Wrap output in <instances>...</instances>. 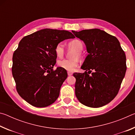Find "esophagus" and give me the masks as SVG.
Wrapping results in <instances>:
<instances>
[{"instance_id":"obj_1","label":"esophagus","mask_w":135,"mask_h":135,"mask_svg":"<svg viewBox=\"0 0 135 135\" xmlns=\"http://www.w3.org/2000/svg\"><path fill=\"white\" fill-rule=\"evenodd\" d=\"M67 74H68V76H71V75L73 74V73L71 72V71H68L67 72Z\"/></svg>"}]
</instances>
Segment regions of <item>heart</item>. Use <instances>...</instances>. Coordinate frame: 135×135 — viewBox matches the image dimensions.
<instances>
[{
	"label": "heart",
	"instance_id": "b5f03b06",
	"mask_svg": "<svg viewBox=\"0 0 135 135\" xmlns=\"http://www.w3.org/2000/svg\"><path fill=\"white\" fill-rule=\"evenodd\" d=\"M68 47L70 49H73L76 51V52L73 54V58H77L81 56V52L83 49V44L81 41L80 40L75 39L70 41L68 43ZM55 54L57 57L59 58H63L64 55V49L62 44L59 43L56 45L55 49ZM79 64V61L77 58L71 59H63V60L59 61L58 65L59 67H61L63 69L69 71H73L78 67Z\"/></svg>",
	"mask_w": 135,
	"mask_h": 135
}]
</instances>
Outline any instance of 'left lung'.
I'll return each mask as SVG.
<instances>
[{
    "label": "left lung",
    "mask_w": 135,
    "mask_h": 135,
    "mask_svg": "<svg viewBox=\"0 0 135 135\" xmlns=\"http://www.w3.org/2000/svg\"><path fill=\"white\" fill-rule=\"evenodd\" d=\"M72 32L85 43L89 54L81 67L86 71L73 74L76 79V97L87 107L99 108L105 105L117 95L124 77V52L115 36L100 29Z\"/></svg>",
    "instance_id": "left-lung-1"
}]
</instances>
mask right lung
<instances>
[{
	"instance_id": "right-lung-1",
	"label": "right lung",
	"mask_w": 135,
	"mask_h": 135,
	"mask_svg": "<svg viewBox=\"0 0 135 135\" xmlns=\"http://www.w3.org/2000/svg\"><path fill=\"white\" fill-rule=\"evenodd\" d=\"M74 38L68 31L45 28L20 42L13 55L12 76L18 94L31 105L47 107L58 98L67 73L61 67L53 70L55 49L61 42Z\"/></svg>"
}]
</instances>
